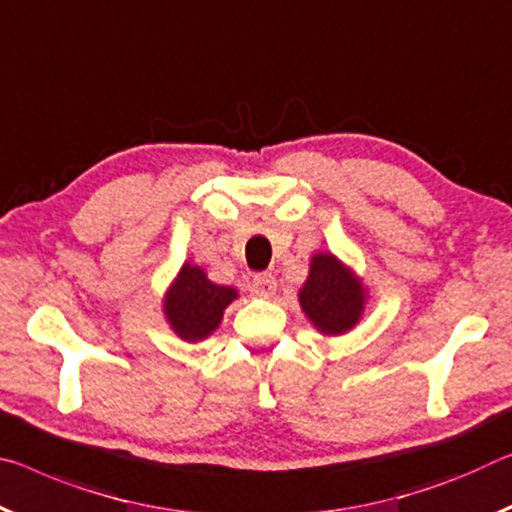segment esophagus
Wrapping results in <instances>:
<instances>
[{
	"mask_svg": "<svg viewBox=\"0 0 512 512\" xmlns=\"http://www.w3.org/2000/svg\"><path fill=\"white\" fill-rule=\"evenodd\" d=\"M250 291H253L255 296L271 298L275 291H278V280H275L271 273H257L253 282H250Z\"/></svg>",
	"mask_w": 512,
	"mask_h": 512,
	"instance_id": "1",
	"label": "esophagus"
}]
</instances>
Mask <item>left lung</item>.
<instances>
[{
	"mask_svg": "<svg viewBox=\"0 0 512 512\" xmlns=\"http://www.w3.org/2000/svg\"><path fill=\"white\" fill-rule=\"evenodd\" d=\"M367 298V287L351 266L332 253L312 255L298 303L321 335L337 337L358 326Z\"/></svg>",
	"mask_w": 512,
	"mask_h": 512,
	"instance_id": "left-lung-1",
	"label": "left lung"
}]
</instances>
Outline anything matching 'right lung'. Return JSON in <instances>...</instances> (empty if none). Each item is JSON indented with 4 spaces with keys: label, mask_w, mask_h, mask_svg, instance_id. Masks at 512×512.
Instances as JSON below:
<instances>
[{
    "label": "right lung",
    "mask_w": 512,
    "mask_h": 512,
    "mask_svg": "<svg viewBox=\"0 0 512 512\" xmlns=\"http://www.w3.org/2000/svg\"><path fill=\"white\" fill-rule=\"evenodd\" d=\"M234 298H239L237 289L216 285L205 269L184 262L164 296V316L177 337L196 344L221 326L225 307Z\"/></svg>",
    "instance_id": "right-lung-1"
}]
</instances>
